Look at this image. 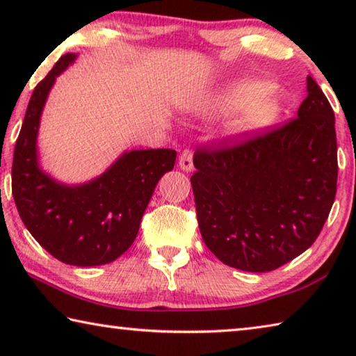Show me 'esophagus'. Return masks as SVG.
I'll return each mask as SVG.
<instances>
[{
	"label": "esophagus",
	"mask_w": 356,
	"mask_h": 356,
	"mask_svg": "<svg viewBox=\"0 0 356 356\" xmlns=\"http://www.w3.org/2000/svg\"><path fill=\"white\" fill-rule=\"evenodd\" d=\"M179 166L184 171L193 170V152L190 149H184V152L179 156Z\"/></svg>",
	"instance_id": "1"
}]
</instances>
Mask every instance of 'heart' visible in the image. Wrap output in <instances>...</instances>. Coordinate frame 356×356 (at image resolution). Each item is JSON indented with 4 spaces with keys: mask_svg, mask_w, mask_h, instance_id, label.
<instances>
[{
    "mask_svg": "<svg viewBox=\"0 0 356 356\" xmlns=\"http://www.w3.org/2000/svg\"><path fill=\"white\" fill-rule=\"evenodd\" d=\"M221 108L245 106L236 120L234 130L237 134H252L273 125L281 114V104L275 95L265 92L262 83L240 81L221 95Z\"/></svg>",
    "mask_w": 356,
    "mask_h": 356,
    "instance_id": "1",
    "label": "heart"
}]
</instances>
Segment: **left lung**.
<instances>
[{"label":"left lung","mask_w":356,"mask_h":356,"mask_svg":"<svg viewBox=\"0 0 356 356\" xmlns=\"http://www.w3.org/2000/svg\"><path fill=\"white\" fill-rule=\"evenodd\" d=\"M191 176L204 243L222 264L272 272L316 242L336 196L334 113L308 76L297 118L196 149Z\"/></svg>","instance_id":"1"}]
</instances>
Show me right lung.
Segmentation results:
<instances>
[{
    "label": "right lung",
    "instance_id": "add662e5",
    "mask_svg": "<svg viewBox=\"0 0 356 356\" xmlns=\"http://www.w3.org/2000/svg\"><path fill=\"white\" fill-rule=\"evenodd\" d=\"M75 61L67 53L35 86L12 161V196L31 236L58 261L76 267L110 264L138 234L160 177L176 163V150L124 152L100 177L63 185L39 168L38 131L47 95L56 76Z\"/></svg>",
    "mask_w": 356,
    "mask_h": 356
}]
</instances>
